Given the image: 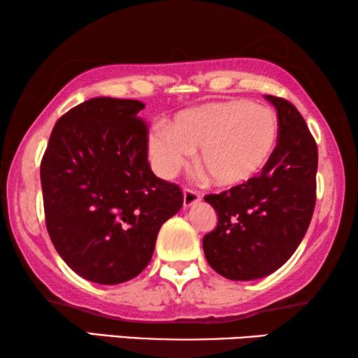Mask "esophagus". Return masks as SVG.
<instances>
[{"label": "esophagus", "mask_w": 358, "mask_h": 358, "mask_svg": "<svg viewBox=\"0 0 358 358\" xmlns=\"http://www.w3.org/2000/svg\"><path fill=\"white\" fill-rule=\"evenodd\" d=\"M200 202V194L195 192L192 189H185L184 190V208L192 207V205Z\"/></svg>", "instance_id": "34e87169"}]
</instances>
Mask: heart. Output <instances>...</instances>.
Here are the masks:
<instances>
[{"label":"heart","mask_w":358,"mask_h":358,"mask_svg":"<svg viewBox=\"0 0 358 358\" xmlns=\"http://www.w3.org/2000/svg\"><path fill=\"white\" fill-rule=\"evenodd\" d=\"M277 117L246 101L210 102L180 110L148 136L156 173L171 178L199 150L197 164L217 187H236L264 169L277 145Z\"/></svg>","instance_id":"obj_1"}]
</instances>
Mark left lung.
Wrapping results in <instances>:
<instances>
[{
    "label": "left lung",
    "mask_w": 358,
    "mask_h": 358,
    "mask_svg": "<svg viewBox=\"0 0 358 358\" xmlns=\"http://www.w3.org/2000/svg\"><path fill=\"white\" fill-rule=\"evenodd\" d=\"M266 99L278 119L272 158L246 184L205 195L218 215L217 228L203 238L205 257L229 280H256L280 268L300 246L315 210L316 141L295 106Z\"/></svg>",
    "instance_id": "obj_1"
}]
</instances>
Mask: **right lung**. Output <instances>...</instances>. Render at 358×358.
<instances>
[{"mask_svg":"<svg viewBox=\"0 0 358 358\" xmlns=\"http://www.w3.org/2000/svg\"><path fill=\"white\" fill-rule=\"evenodd\" d=\"M134 99L94 97L53 127L41 164L43 208L60 257L86 280L117 285L153 256L166 220L182 207L176 184L148 163V131Z\"/></svg>","mask_w":358,"mask_h":358,"instance_id":"obj_1","label":"right lung"}]
</instances>
